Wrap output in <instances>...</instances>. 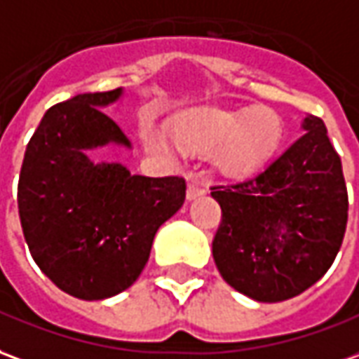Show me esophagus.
I'll return each mask as SVG.
<instances>
[{
	"label": "esophagus",
	"instance_id": "esophagus-1",
	"mask_svg": "<svg viewBox=\"0 0 359 359\" xmlns=\"http://www.w3.org/2000/svg\"><path fill=\"white\" fill-rule=\"evenodd\" d=\"M205 190L198 182H190L187 188V200H196V198L204 196Z\"/></svg>",
	"mask_w": 359,
	"mask_h": 359
}]
</instances>
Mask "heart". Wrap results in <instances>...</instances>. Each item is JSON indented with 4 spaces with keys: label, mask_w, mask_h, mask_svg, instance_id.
Masks as SVG:
<instances>
[{
    "label": "heart",
    "mask_w": 359,
    "mask_h": 359,
    "mask_svg": "<svg viewBox=\"0 0 359 359\" xmlns=\"http://www.w3.org/2000/svg\"><path fill=\"white\" fill-rule=\"evenodd\" d=\"M177 144L194 154L219 149L227 171L249 172L270 161L284 140L282 118L270 109L249 112L210 110L180 122L175 128ZM142 142L154 154H167L169 147L154 126L142 128Z\"/></svg>",
    "instance_id": "heart-1"
}]
</instances>
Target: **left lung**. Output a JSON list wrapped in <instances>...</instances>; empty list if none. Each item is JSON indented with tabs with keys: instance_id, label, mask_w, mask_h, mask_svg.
<instances>
[{
	"instance_id": "left-lung-1",
	"label": "left lung",
	"mask_w": 359,
	"mask_h": 359,
	"mask_svg": "<svg viewBox=\"0 0 359 359\" xmlns=\"http://www.w3.org/2000/svg\"><path fill=\"white\" fill-rule=\"evenodd\" d=\"M305 132L262 171L212 188L222 225L212 252L222 278L260 303L292 299L319 282L337 258L346 222L342 163L325 122L309 114Z\"/></svg>"
}]
</instances>
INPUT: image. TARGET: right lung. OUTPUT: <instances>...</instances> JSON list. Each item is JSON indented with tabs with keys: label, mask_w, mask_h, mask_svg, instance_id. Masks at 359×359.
<instances>
[{
	"label": "right lung",
	"mask_w": 359,
	"mask_h": 359,
	"mask_svg": "<svg viewBox=\"0 0 359 359\" xmlns=\"http://www.w3.org/2000/svg\"><path fill=\"white\" fill-rule=\"evenodd\" d=\"M122 97V87L83 93L46 110L19 177V215L34 262L62 292L85 302L136 282L155 233L187 196L179 177L151 179L97 159L109 145L132 149L102 112Z\"/></svg>",
	"instance_id": "add662e5"
}]
</instances>
